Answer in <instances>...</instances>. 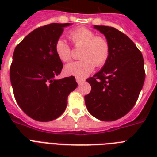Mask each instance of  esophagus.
Instances as JSON below:
<instances>
[{"label":"esophagus","instance_id":"obj_1","mask_svg":"<svg viewBox=\"0 0 157 157\" xmlns=\"http://www.w3.org/2000/svg\"><path fill=\"white\" fill-rule=\"evenodd\" d=\"M76 82H77V84L78 85H81L82 83H84V81H85V80L82 78H80V77H76Z\"/></svg>","mask_w":157,"mask_h":157}]
</instances>
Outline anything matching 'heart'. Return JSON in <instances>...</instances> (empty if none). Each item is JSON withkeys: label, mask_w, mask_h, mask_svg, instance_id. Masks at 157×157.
Masks as SVG:
<instances>
[{"label": "heart", "mask_w": 157, "mask_h": 157, "mask_svg": "<svg viewBox=\"0 0 157 157\" xmlns=\"http://www.w3.org/2000/svg\"><path fill=\"white\" fill-rule=\"evenodd\" d=\"M69 38L75 46H82L80 61L69 63L64 67L68 76L85 78L93 71L95 65L103 66L110 54V45L106 38L96 36L93 31L86 28H76L69 34ZM55 52L63 62L71 59V48L63 39L55 43Z\"/></svg>", "instance_id": "b5f03b06"}]
</instances>
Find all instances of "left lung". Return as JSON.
Instances as JSON below:
<instances>
[{"mask_svg":"<svg viewBox=\"0 0 157 157\" xmlns=\"http://www.w3.org/2000/svg\"><path fill=\"white\" fill-rule=\"evenodd\" d=\"M110 45L107 61L100 71L86 81L90 93L85 96L87 110L101 121L121 118L134 107L145 80L144 58L124 33L107 26L94 25Z\"/></svg>","mask_w":157,"mask_h":157,"instance_id":"left-lung-1","label":"left lung"}]
</instances>
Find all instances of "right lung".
Segmentation results:
<instances>
[{"label": "right lung", "instance_id": "right-lung-1", "mask_svg": "<svg viewBox=\"0 0 157 157\" xmlns=\"http://www.w3.org/2000/svg\"><path fill=\"white\" fill-rule=\"evenodd\" d=\"M71 23H50L30 33L13 51L10 76L21 109L38 121H50L66 109L67 97L77 87L74 76L55 79L63 65L55 43Z\"/></svg>", "mask_w": 157, "mask_h": 157}]
</instances>
